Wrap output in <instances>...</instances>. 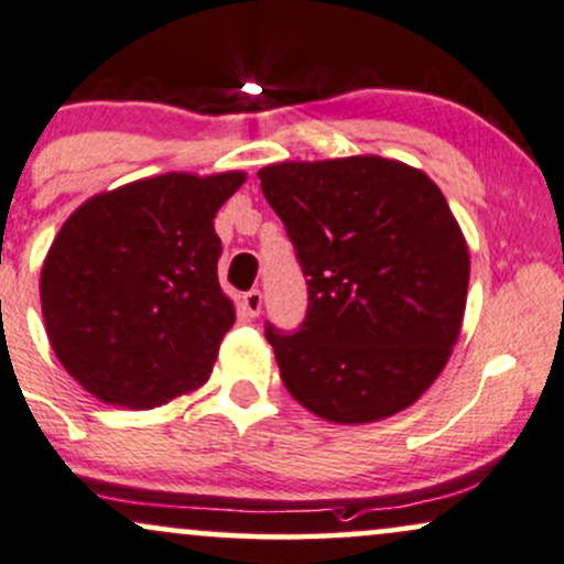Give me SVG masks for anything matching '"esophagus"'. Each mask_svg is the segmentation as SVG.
Instances as JSON below:
<instances>
[{"instance_id": "1", "label": "esophagus", "mask_w": 564, "mask_h": 564, "mask_svg": "<svg viewBox=\"0 0 564 564\" xmlns=\"http://www.w3.org/2000/svg\"><path fill=\"white\" fill-rule=\"evenodd\" d=\"M241 310L247 317L260 315V310H262L260 289H252V291H247V294H241Z\"/></svg>"}]
</instances>
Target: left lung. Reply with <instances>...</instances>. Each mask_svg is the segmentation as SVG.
Segmentation results:
<instances>
[{
    "label": "left lung",
    "instance_id": "1",
    "mask_svg": "<svg viewBox=\"0 0 564 564\" xmlns=\"http://www.w3.org/2000/svg\"><path fill=\"white\" fill-rule=\"evenodd\" d=\"M260 181L307 278L300 328L264 323L289 393L334 423L397 415L444 370L465 315L470 257L444 194L383 158L281 162Z\"/></svg>",
    "mask_w": 564,
    "mask_h": 564
}]
</instances>
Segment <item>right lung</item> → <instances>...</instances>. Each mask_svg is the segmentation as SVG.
Returning a JSON list of instances; mask_svg holds the SVG:
<instances>
[{"instance_id": "obj_1", "label": "right lung", "mask_w": 564, "mask_h": 564, "mask_svg": "<svg viewBox=\"0 0 564 564\" xmlns=\"http://www.w3.org/2000/svg\"><path fill=\"white\" fill-rule=\"evenodd\" d=\"M241 183L158 175L94 196L59 228L42 270L46 336L101 402L149 410L209 378L236 321L213 220Z\"/></svg>"}]
</instances>
